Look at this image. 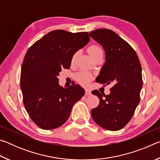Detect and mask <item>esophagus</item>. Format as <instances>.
Instances as JSON below:
<instances>
[{
  "label": "esophagus",
  "mask_w": 160,
  "mask_h": 160,
  "mask_svg": "<svg viewBox=\"0 0 160 160\" xmlns=\"http://www.w3.org/2000/svg\"><path fill=\"white\" fill-rule=\"evenodd\" d=\"M85 94L86 95H90L91 90H89V89H85Z\"/></svg>",
  "instance_id": "obj_1"
}]
</instances>
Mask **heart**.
<instances>
[{
    "instance_id": "b5f03b06",
    "label": "heart",
    "mask_w": 160,
    "mask_h": 160,
    "mask_svg": "<svg viewBox=\"0 0 160 160\" xmlns=\"http://www.w3.org/2000/svg\"><path fill=\"white\" fill-rule=\"evenodd\" d=\"M88 52L92 57L93 58L94 56H95L97 53L102 52V50L99 47H97V46L94 45L89 47ZM77 56H78V53H75L73 54V56H72V59H71L72 62H74L75 61V59L77 58ZM76 78L78 82H79L80 84H82L83 85H88V82H90V80H91V76L89 74L85 73V72H80V73L77 75Z\"/></svg>"
}]
</instances>
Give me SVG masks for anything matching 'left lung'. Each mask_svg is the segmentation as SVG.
<instances>
[{
	"label": "left lung",
	"mask_w": 160,
	"mask_h": 160,
	"mask_svg": "<svg viewBox=\"0 0 160 160\" xmlns=\"http://www.w3.org/2000/svg\"><path fill=\"white\" fill-rule=\"evenodd\" d=\"M90 36L102 46L106 56L96 82L113 85L108 95L98 90L92 92L99 97V104L92 109L91 114L102 128L118 131L129 122L140 102L141 66L135 50L116 32L98 29L91 32Z\"/></svg>",
	"instance_id": "1"
}]
</instances>
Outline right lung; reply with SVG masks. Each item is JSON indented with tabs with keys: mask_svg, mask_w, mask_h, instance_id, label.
<instances>
[{
	"mask_svg": "<svg viewBox=\"0 0 160 160\" xmlns=\"http://www.w3.org/2000/svg\"><path fill=\"white\" fill-rule=\"evenodd\" d=\"M90 41L89 33H72L61 29L48 32L32 44L24 58L20 88L27 112L34 123L44 130L61 126L72 108L85 94L82 87L63 88L59 72L68 69L73 54Z\"/></svg>",
	"mask_w": 160,
	"mask_h": 160,
	"instance_id": "1",
	"label": "right lung"
}]
</instances>
